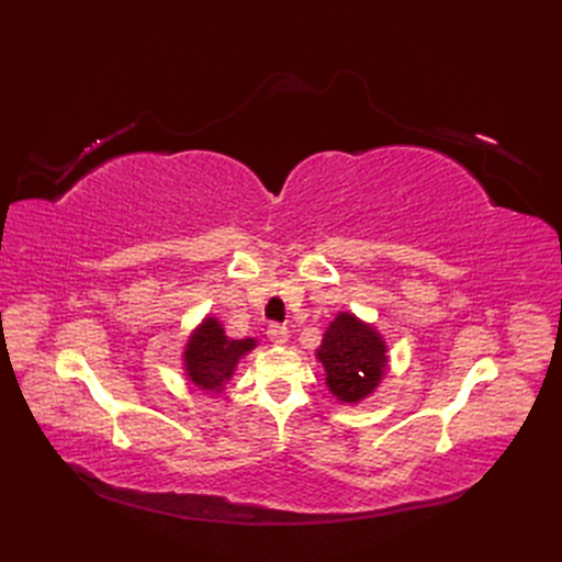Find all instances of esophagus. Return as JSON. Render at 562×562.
I'll use <instances>...</instances> for the list:
<instances>
[{
    "mask_svg": "<svg viewBox=\"0 0 562 562\" xmlns=\"http://www.w3.org/2000/svg\"><path fill=\"white\" fill-rule=\"evenodd\" d=\"M266 335H269V339L273 341V344H286V339H289V330H286V326H280V323H271L269 326V330H266Z\"/></svg>",
    "mask_w": 562,
    "mask_h": 562,
    "instance_id": "esophagus-1",
    "label": "esophagus"
}]
</instances>
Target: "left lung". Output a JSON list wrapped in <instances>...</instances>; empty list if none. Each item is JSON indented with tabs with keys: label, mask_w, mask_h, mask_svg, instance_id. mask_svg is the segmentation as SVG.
Masks as SVG:
<instances>
[{
	"label": "left lung",
	"mask_w": 562,
	"mask_h": 562,
	"mask_svg": "<svg viewBox=\"0 0 562 562\" xmlns=\"http://www.w3.org/2000/svg\"><path fill=\"white\" fill-rule=\"evenodd\" d=\"M387 344L371 323L352 312H339L323 333L316 360L330 394L339 403L356 405L369 398L390 369Z\"/></svg>",
	"instance_id": "1"
}]
</instances>
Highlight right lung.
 Returning <instances> with one entry per match:
<instances>
[{"mask_svg": "<svg viewBox=\"0 0 562 562\" xmlns=\"http://www.w3.org/2000/svg\"><path fill=\"white\" fill-rule=\"evenodd\" d=\"M257 346V339H229L216 316L202 318L191 333L182 360L184 373L193 387L206 394H221L234 378L236 364Z\"/></svg>", "mask_w": 562, "mask_h": 562, "instance_id": "right-lung-1", "label": "right lung"}]
</instances>
